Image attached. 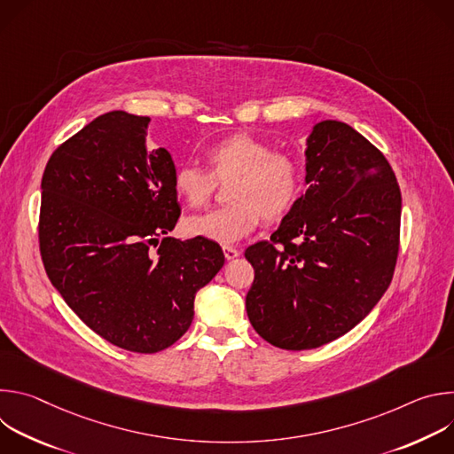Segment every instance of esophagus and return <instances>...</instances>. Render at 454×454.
<instances>
[{
	"mask_svg": "<svg viewBox=\"0 0 454 454\" xmlns=\"http://www.w3.org/2000/svg\"><path fill=\"white\" fill-rule=\"evenodd\" d=\"M223 251H224L226 261H233V258H237L240 254V251L237 247H233V246H224Z\"/></svg>",
	"mask_w": 454,
	"mask_h": 454,
	"instance_id": "esophagus-1",
	"label": "esophagus"
}]
</instances>
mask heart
I'll return each mask as SVG.
<instances>
[{"label": "heart", "mask_w": 454, "mask_h": 454, "mask_svg": "<svg viewBox=\"0 0 454 454\" xmlns=\"http://www.w3.org/2000/svg\"><path fill=\"white\" fill-rule=\"evenodd\" d=\"M208 170L181 165L174 172V192L192 208L208 205L217 181L233 179L228 190L230 207L184 219L190 237L233 244L249 235L261 217L282 221L296 205L303 188V168L296 156L246 133L230 135L205 153Z\"/></svg>", "instance_id": "heart-1"}]
</instances>
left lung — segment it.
I'll return each mask as SVG.
<instances>
[{
    "instance_id": "1",
    "label": "left lung",
    "mask_w": 454,
    "mask_h": 454,
    "mask_svg": "<svg viewBox=\"0 0 454 454\" xmlns=\"http://www.w3.org/2000/svg\"><path fill=\"white\" fill-rule=\"evenodd\" d=\"M305 184L271 240L244 253L254 270L247 317L286 350L317 348L354 329L390 286L399 254L397 177L354 127H312Z\"/></svg>"
}]
</instances>
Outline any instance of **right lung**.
I'll return each instance as SVG.
<instances>
[{"label":"right lung","mask_w":454,"mask_h":454,"mask_svg":"<svg viewBox=\"0 0 454 454\" xmlns=\"http://www.w3.org/2000/svg\"><path fill=\"white\" fill-rule=\"evenodd\" d=\"M149 121L109 111L57 147L39 215L53 287L93 333L138 354L165 350L188 331L196 293L224 266L214 240L160 242L181 208L172 156L147 149Z\"/></svg>","instance_id":"obj_1"}]
</instances>
